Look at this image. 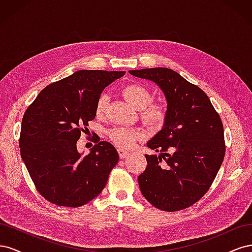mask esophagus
Masks as SVG:
<instances>
[{"mask_svg":"<svg viewBox=\"0 0 252 252\" xmlns=\"http://www.w3.org/2000/svg\"><path fill=\"white\" fill-rule=\"evenodd\" d=\"M118 152H119V156H120V158H125L129 155V151H128V150H126V149H122V148L118 149Z\"/></svg>","mask_w":252,"mask_h":252,"instance_id":"obj_1","label":"esophagus"}]
</instances>
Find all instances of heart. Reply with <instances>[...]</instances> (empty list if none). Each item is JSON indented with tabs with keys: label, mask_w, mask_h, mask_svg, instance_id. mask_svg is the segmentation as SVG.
I'll return each mask as SVG.
<instances>
[{
	"label": "heart",
	"mask_w": 252,
	"mask_h": 252,
	"mask_svg": "<svg viewBox=\"0 0 252 252\" xmlns=\"http://www.w3.org/2000/svg\"><path fill=\"white\" fill-rule=\"evenodd\" d=\"M123 95L134 108L141 110L142 119L148 124L159 125L166 119V107L161 103H151L150 91L140 84H129L125 86ZM109 101L107 94H101L95 103V116L98 119L105 117ZM109 138L119 147H131L141 138V132L129 127H114L108 131Z\"/></svg>",
	"instance_id": "heart-1"
}]
</instances>
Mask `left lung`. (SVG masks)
<instances>
[{
  "mask_svg": "<svg viewBox=\"0 0 252 252\" xmlns=\"http://www.w3.org/2000/svg\"><path fill=\"white\" fill-rule=\"evenodd\" d=\"M129 73L155 82L167 101L163 128L147 142L159 155L145 156L141 192L158 209H185L207 192L223 163L222 121L207 94L177 71L156 67Z\"/></svg>",
  "mask_w": 252,
  "mask_h": 252,
  "instance_id": "obj_1",
  "label": "left lung"
}]
</instances>
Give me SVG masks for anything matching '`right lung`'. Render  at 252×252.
I'll return each instance as SVG.
<instances>
[{"instance_id": "add662e5", "label": "right lung", "mask_w": 252, "mask_h": 252, "mask_svg": "<svg viewBox=\"0 0 252 252\" xmlns=\"http://www.w3.org/2000/svg\"><path fill=\"white\" fill-rule=\"evenodd\" d=\"M125 71L79 70L45 87L22 120L20 148L30 178L47 201L80 207L102 192L119 162L112 145L96 138L87 156L77 142L95 118V103Z\"/></svg>"}]
</instances>
